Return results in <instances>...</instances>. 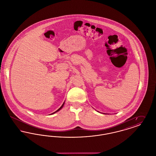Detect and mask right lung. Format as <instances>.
<instances>
[{"label": "right lung", "mask_w": 156, "mask_h": 156, "mask_svg": "<svg viewBox=\"0 0 156 156\" xmlns=\"http://www.w3.org/2000/svg\"><path fill=\"white\" fill-rule=\"evenodd\" d=\"M64 103H63V104H62V106H61V107H60V108H59V109H58V110H57V111H56L54 112V113H51V114H50V115H52V114H54V113H56V112H57L59 111V110H60V109H62V107H63V106H64Z\"/></svg>", "instance_id": "add662e5"}]
</instances>
